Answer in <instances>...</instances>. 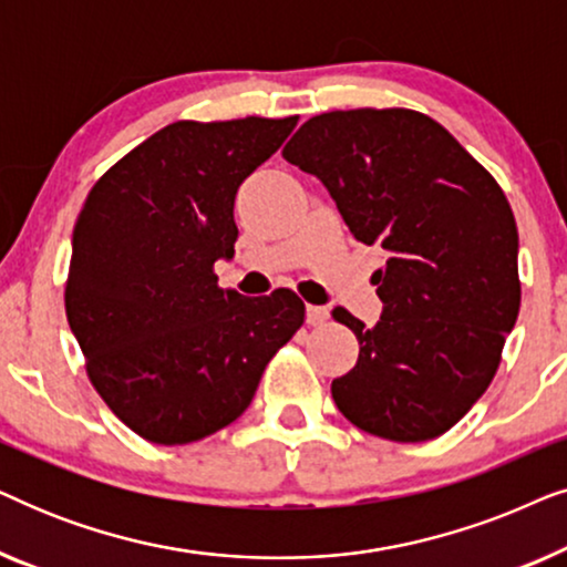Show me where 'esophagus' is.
<instances>
[{
  "label": "esophagus",
  "instance_id": "esophagus-1",
  "mask_svg": "<svg viewBox=\"0 0 567 567\" xmlns=\"http://www.w3.org/2000/svg\"><path fill=\"white\" fill-rule=\"evenodd\" d=\"M307 322L315 324V328H320V324L328 322V309L317 307V305H307Z\"/></svg>",
  "mask_w": 567,
  "mask_h": 567
}]
</instances>
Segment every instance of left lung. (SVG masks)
<instances>
[{
  "label": "left lung",
  "mask_w": 567,
  "mask_h": 567,
  "mask_svg": "<svg viewBox=\"0 0 567 567\" xmlns=\"http://www.w3.org/2000/svg\"><path fill=\"white\" fill-rule=\"evenodd\" d=\"M284 159L324 183L363 245L386 252L382 320L343 307L359 363L332 382L355 429L415 444L467 415L501 367L522 307L518 229L495 177L425 113L355 107L309 118Z\"/></svg>",
  "instance_id": "obj_1"
}]
</instances>
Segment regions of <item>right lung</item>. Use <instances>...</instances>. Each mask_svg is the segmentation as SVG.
<instances>
[{"mask_svg":"<svg viewBox=\"0 0 567 567\" xmlns=\"http://www.w3.org/2000/svg\"><path fill=\"white\" fill-rule=\"evenodd\" d=\"M297 121H175L84 198L66 320L92 386L152 444H193L235 423L268 361L305 324L291 289L250 299L214 274L235 255L237 188Z\"/></svg>","mask_w":567,"mask_h":567,"instance_id":"right-lung-1","label":"right lung"}]
</instances>
